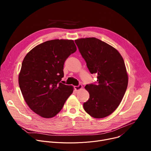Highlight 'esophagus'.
<instances>
[{"instance_id": "obj_1", "label": "esophagus", "mask_w": 151, "mask_h": 151, "mask_svg": "<svg viewBox=\"0 0 151 151\" xmlns=\"http://www.w3.org/2000/svg\"><path fill=\"white\" fill-rule=\"evenodd\" d=\"M82 88H83V86H82V84H80L78 86H75V89H76V91H79V90L81 89Z\"/></svg>"}]
</instances>
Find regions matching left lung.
<instances>
[{
    "label": "left lung",
    "mask_w": 151,
    "mask_h": 151,
    "mask_svg": "<svg viewBox=\"0 0 151 151\" xmlns=\"http://www.w3.org/2000/svg\"><path fill=\"white\" fill-rule=\"evenodd\" d=\"M75 42L91 73L97 75V84L85 86L89 99L84 103V109L92 117H105L119 105L127 88L124 59L114 47L98 38H80Z\"/></svg>",
    "instance_id": "left-lung-1"
}]
</instances>
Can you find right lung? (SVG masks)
<instances>
[{
    "label": "right lung",
    "mask_w": 151,
    "mask_h": 151,
    "mask_svg": "<svg viewBox=\"0 0 151 151\" xmlns=\"http://www.w3.org/2000/svg\"><path fill=\"white\" fill-rule=\"evenodd\" d=\"M76 51L72 40L55 39L36 46L24 59L19 88L29 107L40 116H55L73 93L72 86L60 81L65 60Z\"/></svg>",
    "instance_id": "add662e5"
}]
</instances>
